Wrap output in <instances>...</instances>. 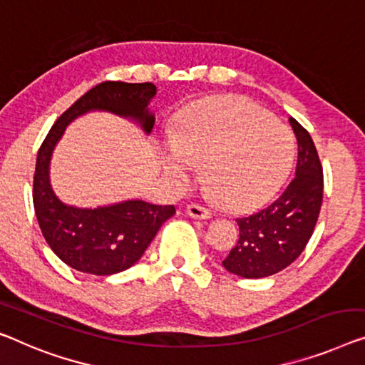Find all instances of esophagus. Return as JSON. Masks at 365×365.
<instances>
[{
	"label": "esophagus",
	"instance_id": "esophagus-1",
	"mask_svg": "<svg viewBox=\"0 0 365 365\" xmlns=\"http://www.w3.org/2000/svg\"><path fill=\"white\" fill-rule=\"evenodd\" d=\"M187 215L190 217H195V220H208V217H211V211L206 206L193 203L187 206Z\"/></svg>",
	"mask_w": 365,
	"mask_h": 365
}]
</instances>
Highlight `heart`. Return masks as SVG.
<instances>
[{"label": "heart", "instance_id": "obj_1", "mask_svg": "<svg viewBox=\"0 0 365 365\" xmlns=\"http://www.w3.org/2000/svg\"><path fill=\"white\" fill-rule=\"evenodd\" d=\"M164 160L168 175L185 182L193 165L217 203L252 210L269 201L293 164L295 139L285 124L241 96H220L185 114Z\"/></svg>", "mask_w": 365, "mask_h": 365}]
</instances>
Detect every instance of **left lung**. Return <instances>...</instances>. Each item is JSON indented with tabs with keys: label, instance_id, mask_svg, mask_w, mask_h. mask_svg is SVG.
Segmentation results:
<instances>
[{
	"label": "left lung",
	"instance_id": "left-lung-1",
	"mask_svg": "<svg viewBox=\"0 0 365 365\" xmlns=\"http://www.w3.org/2000/svg\"><path fill=\"white\" fill-rule=\"evenodd\" d=\"M298 143L297 170L284 193L267 208L237 217L239 239L222 260L244 279H262L295 262L312 237L323 203V167L312 135L288 119Z\"/></svg>",
	"mask_w": 365,
	"mask_h": 365
}]
</instances>
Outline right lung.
Wrapping results in <instances>:
<instances>
[{
  "label": "right lung",
  "instance_id": "obj_1",
  "mask_svg": "<svg viewBox=\"0 0 365 365\" xmlns=\"http://www.w3.org/2000/svg\"><path fill=\"white\" fill-rule=\"evenodd\" d=\"M155 85L101 81L73 103L53 123L37 152L32 201L46 241L57 257L70 267L91 275H113L134 265L160 226L175 215V206L150 205L143 200L96 210L63 205L48 183V160L65 126L91 110H106L134 118L145 133L154 128L148 105Z\"/></svg>",
  "mask_w": 365,
  "mask_h": 365
}]
</instances>
